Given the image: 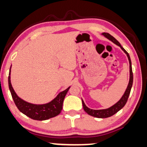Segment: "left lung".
<instances>
[{
	"label": "left lung",
	"instance_id": "left-lung-1",
	"mask_svg": "<svg viewBox=\"0 0 147 147\" xmlns=\"http://www.w3.org/2000/svg\"><path fill=\"white\" fill-rule=\"evenodd\" d=\"M102 36H104L106 38L109 40L110 41H111L112 42H113L115 45L119 46L120 48L121 49L123 52H124L125 54H126L127 59H128L129 63V80L128 84H127V86L126 88V90H125L124 94H123V96H121V98L119 99L118 101L116 102L115 105H113V106L110 107L109 108L105 109H99V110H95V109H92L88 108V107L86 105L84 102L82 98V102L83 105V108L84 110L86 112V113L91 116H93V117H98V118H107L109 117H111V116L113 115L114 114H115L117 112H118L119 110H121L123 107L125 106V103H126L127 98H128L129 93H130L131 88H132V84H133V73H132V62H131L130 57H129V55L126 51L124 49L121 47V45H120V43L118 42L117 40H116L113 36H112L111 34L108 33H102L101 34Z\"/></svg>",
	"mask_w": 147,
	"mask_h": 147
}]
</instances>
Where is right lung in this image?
<instances>
[{"label": "right lung", "mask_w": 147, "mask_h": 147, "mask_svg": "<svg viewBox=\"0 0 147 147\" xmlns=\"http://www.w3.org/2000/svg\"><path fill=\"white\" fill-rule=\"evenodd\" d=\"M11 66L8 78L9 90H10L11 96L13 97L15 105L22 113L31 119L43 121V120H47L50 118L54 117L61 113L63 108V103L65 96L70 88V86L65 90L59 93L54 99H53L51 101L47 102V103H30V102H28L21 98L15 92L11 83Z\"/></svg>", "instance_id": "obj_1"}]
</instances>
